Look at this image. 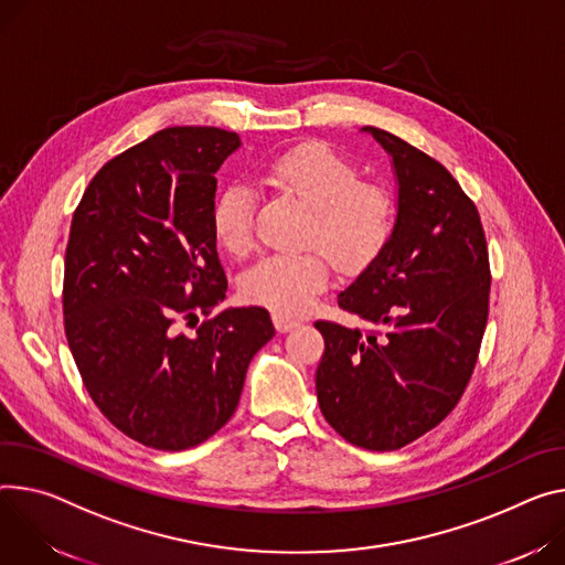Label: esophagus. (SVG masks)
<instances>
[{"label":"esophagus","mask_w":565,"mask_h":565,"mask_svg":"<svg viewBox=\"0 0 565 565\" xmlns=\"http://www.w3.org/2000/svg\"><path fill=\"white\" fill-rule=\"evenodd\" d=\"M273 322H275V329H277L279 333H288V331H292L295 327H299L297 320H292V318H288V316H284V313H275V316H273Z\"/></svg>","instance_id":"1"}]
</instances>
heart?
I'll return each mask as SVG.
<instances>
[{
  "label": "heart",
  "instance_id": "b5f03b06",
  "mask_svg": "<svg viewBox=\"0 0 565 565\" xmlns=\"http://www.w3.org/2000/svg\"><path fill=\"white\" fill-rule=\"evenodd\" d=\"M264 180L309 210L303 241L320 245L344 270L374 262L392 234L390 193L361 182V171L327 143H301L281 152L264 167ZM254 210L256 191L247 182H232L216 198L214 234L230 254L252 249ZM329 279L331 268L320 252L268 254L243 275L241 292L277 313H303Z\"/></svg>",
  "mask_w": 565,
  "mask_h": 565
}]
</instances>
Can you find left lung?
I'll return each instance as SVG.
<instances>
[{"mask_svg":"<svg viewBox=\"0 0 565 565\" xmlns=\"http://www.w3.org/2000/svg\"><path fill=\"white\" fill-rule=\"evenodd\" d=\"M392 158L396 218L385 247L340 295L376 331L316 322L324 419L349 444L396 450L465 392L489 316V254L476 204L430 156L365 126Z\"/></svg>","mask_w":565,"mask_h":565,"instance_id":"left-lung-1","label":"left lung"}]
</instances>
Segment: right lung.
I'll return each mask as SVG.
<instances>
[{
  "label": "right lung",
  "mask_w": 565,
  "mask_h": 565,
  "mask_svg": "<svg viewBox=\"0 0 565 565\" xmlns=\"http://www.w3.org/2000/svg\"><path fill=\"white\" fill-rule=\"evenodd\" d=\"M238 148L221 128L160 130L100 169L72 218L63 311L76 367L108 422L158 450L218 433L275 335L262 306L180 331L225 299L212 212L216 171Z\"/></svg>",
  "instance_id": "1"
}]
</instances>
